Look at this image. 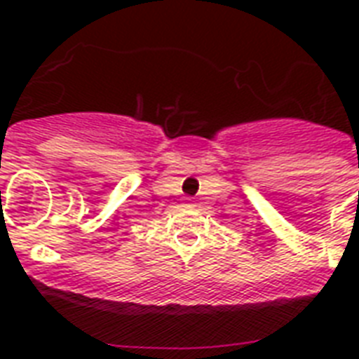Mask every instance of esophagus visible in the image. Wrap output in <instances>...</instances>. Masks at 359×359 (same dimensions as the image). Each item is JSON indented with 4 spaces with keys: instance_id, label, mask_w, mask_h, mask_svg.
<instances>
[{
    "instance_id": "obj_1",
    "label": "esophagus",
    "mask_w": 359,
    "mask_h": 359,
    "mask_svg": "<svg viewBox=\"0 0 359 359\" xmlns=\"http://www.w3.org/2000/svg\"><path fill=\"white\" fill-rule=\"evenodd\" d=\"M188 207H194V203H188Z\"/></svg>"
}]
</instances>
